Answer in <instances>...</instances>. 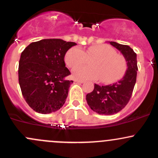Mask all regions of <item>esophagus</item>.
Instances as JSON below:
<instances>
[{
    "instance_id": "esophagus-1",
    "label": "esophagus",
    "mask_w": 158,
    "mask_h": 158,
    "mask_svg": "<svg viewBox=\"0 0 158 158\" xmlns=\"http://www.w3.org/2000/svg\"><path fill=\"white\" fill-rule=\"evenodd\" d=\"M74 81L76 82H77V83H79V84L84 83V81H82V80H79V79H75Z\"/></svg>"
}]
</instances>
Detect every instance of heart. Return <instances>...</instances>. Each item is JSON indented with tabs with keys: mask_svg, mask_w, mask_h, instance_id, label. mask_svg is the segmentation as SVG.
I'll return each mask as SVG.
<instances>
[{
	"mask_svg": "<svg viewBox=\"0 0 158 158\" xmlns=\"http://www.w3.org/2000/svg\"><path fill=\"white\" fill-rule=\"evenodd\" d=\"M93 57L89 60L91 67H78L84 64L86 58ZM65 63L72 71L73 78L79 80H98L110 84L120 79L126 71V63L122 56L116 53L115 49L106 44H97L85 50L74 47L66 52Z\"/></svg>",
	"mask_w": 158,
	"mask_h": 158,
	"instance_id": "b5f03b06",
	"label": "heart"
}]
</instances>
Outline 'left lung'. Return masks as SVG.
<instances>
[{"label": "left lung", "instance_id": "8db88e82", "mask_svg": "<svg viewBox=\"0 0 158 158\" xmlns=\"http://www.w3.org/2000/svg\"><path fill=\"white\" fill-rule=\"evenodd\" d=\"M118 49L127 63L126 72L122 79L109 85L95 84L92 92L86 95V101L90 109L100 114H114L123 109L128 104L136 82L137 54L129 46L116 42H109Z\"/></svg>", "mask_w": 158, "mask_h": 158}]
</instances>
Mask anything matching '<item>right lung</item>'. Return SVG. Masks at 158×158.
Here are the masks:
<instances>
[{"label":"right lung","instance_id":"add662e5","mask_svg":"<svg viewBox=\"0 0 158 158\" xmlns=\"http://www.w3.org/2000/svg\"><path fill=\"white\" fill-rule=\"evenodd\" d=\"M76 43L61 39H44L31 43L21 52L19 61V84L29 106L41 114L63 107L70 85L69 70L64 57Z\"/></svg>","mask_w":158,"mask_h":158}]
</instances>
